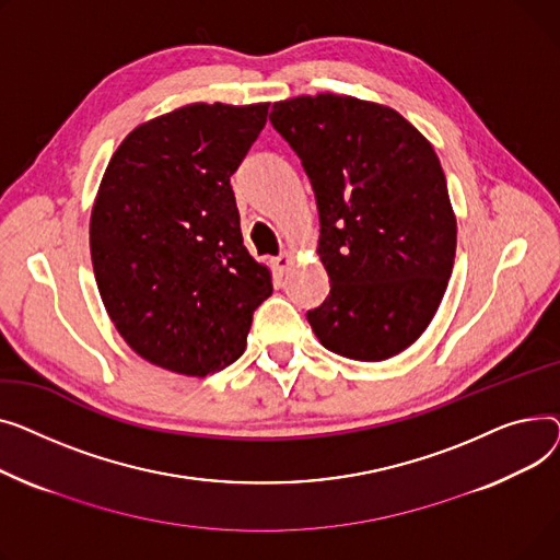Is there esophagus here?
I'll return each instance as SVG.
<instances>
[{"label": "esophagus", "mask_w": 560, "mask_h": 560, "mask_svg": "<svg viewBox=\"0 0 560 560\" xmlns=\"http://www.w3.org/2000/svg\"><path fill=\"white\" fill-rule=\"evenodd\" d=\"M291 265H293V255H291V253H282V255L273 257V267H276L280 273H284Z\"/></svg>", "instance_id": "1"}]
</instances>
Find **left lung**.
Masks as SVG:
<instances>
[{
	"label": "left lung",
	"mask_w": 560,
	"mask_h": 560,
	"mask_svg": "<svg viewBox=\"0 0 560 560\" xmlns=\"http://www.w3.org/2000/svg\"><path fill=\"white\" fill-rule=\"evenodd\" d=\"M271 124L303 160L330 295L307 312L320 346L354 361L407 350L432 323L456 253L441 160L398 110L320 92L276 102Z\"/></svg>",
	"instance_id": "1"
}]
</instances>
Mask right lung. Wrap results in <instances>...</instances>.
Wrapping results in <instances>:
<instances>
[{
  "instance_id": "1",
  "label": "right lung",
  "mask_w": 560,
  "mask_h": 560,
  "mask_svg": "<svg viewBox=\"0 0 560 560\" xmlns=\"http://www.w3.org/2000/svg\"><path fill=\"white\" fill-rule=\"evenodd\" d=\"M269 104H187L136 126L113 153L90 214L98 293L151 364L206 377L246 350L271 271L244 246L230 176Z\"/></svg>"
}]
</instances>
